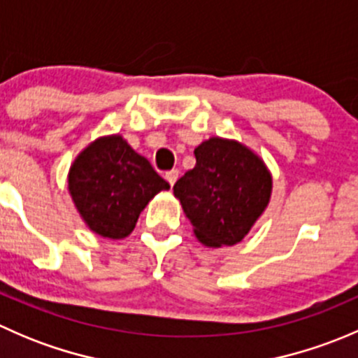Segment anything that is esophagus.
<instances>
[{"label": "esophagus", "instance_id": "1", "mask_svg": "<svg viewBox=\"0 0 358 358\" xmlns=\"http://www.w3.org/2000/svg\"><path fill=\"white\" fill-rule=\"evenodd\" d=\"M164 178L168 180V183L169 185H175V182L176 180H178V169H171V171H166V175H164Z\"/></svg>", "mask_w": 358, "mask_h": 358}]
</instances>
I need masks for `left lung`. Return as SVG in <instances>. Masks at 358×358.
<instances>
[{"instance_id":"obj_1","label":"left lung","mask_w":358,"mask_h":358,"mask_svg":"<svg viewBox=\"0 0 358 358\" xmlns=\"http://www.w3.org/2000/svg\"><path fill=\"white\" fill-rule=\"evenodd\" d=\"M196 166L173 187L199 243H241L270 202L272 175L265 162L236 140L213 138L196 150Z\"/></svg>"}]
</instances>
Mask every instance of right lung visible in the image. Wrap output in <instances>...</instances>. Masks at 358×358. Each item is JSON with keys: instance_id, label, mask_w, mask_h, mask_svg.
Segmentation results:
<instances>
[{"instance_id": "add662e5", "label": "right lung", "mask_w": 358, "mask_h": 358, "mask_svg": "<svg viewBox=\"0 0 358 358\" xmlns=\"http://www.w3.org/2000/svg\"><path fill=\"white\" fill-rule=\"evenodd\" d=\"M69 194L81 218L99 236L124 239L140 213L169 183L121 135L96 138L72 162Z\"/></svg>"}]
</instances>
